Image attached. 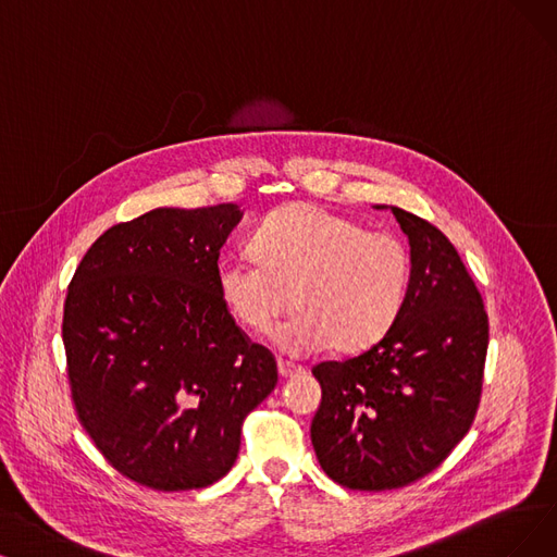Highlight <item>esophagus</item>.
Returning a JSON list of instances; mask_svg holds the SVG:
<instances>
[{"label":"esophagus","mask_w":557,"mask_h":557,"mask_svg":"<svg viewBox=\"0 0 557 557\" xmlns=\"http://www.w3.org/2000/svg\"><path fill=\"white\" fill-rule=\"evenodd\" d=\"M301 372H304L301 366H295V363H290V361L278 359V374L283 376V380H293V376H297V374H301Z\"/></svg>","instance_id":"obj_1"}]
</instances>
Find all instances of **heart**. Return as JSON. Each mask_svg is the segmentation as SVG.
Wrapping results in <instances>:
<instances>
[{"mask_svg":"<svg viewBox=\"0 0 557 557\" xmlns=\"http://www.w3.org/2000/svg\"><path fill=\"white\" fill-rule=\"evenodd\" d=\"M251 251L221 256L216 290L233 318L264 331L290 304L295 313L274 329L290 354L329 345L359 351L399 318L411 285V253L391 233L320 206H290L256 228Z\"/></svg>","mask_w":557,"mask_h":557,"instance_id":"1","label":"heart"}]
</instances>
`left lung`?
I'll return each mask as SVG.
<instances>
[{"instance_id": "obj_1", "label": "left lung", "mask_w": 557, "mask_h": 557, "mask_svg": "<svg viewBox=\"0 0 557 557\" xmlns=\"http://www.w3.org/2000/svg\"><path fill=\"white\" fill-rule=\"evenodd\" d=\"M411 247L403 313L380 343L313 368L322 386L310 441L324 473L384 492L432 473L471 430L488 345L478 287L430 221L391 208Z\"/></svg>"}]
</instances>
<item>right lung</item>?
<instances>
[{"instance_id": "obj_1", "label": "right lung", "mask_w": 557, "mask_h": 557, "mask_svg": "<svg viewBox=\"0 0 557 557\" xmlns=\"http://www.w3.org/2000/svg\"><path fill=\"white\" fill-rule=\"evenodd\" d=\"M235 203L158 208L104 231L63 304L77 418L119 473L158 492L203 488L237 459L242 422L278 382L216 290Z\"/></svg>"}]
</instances>
